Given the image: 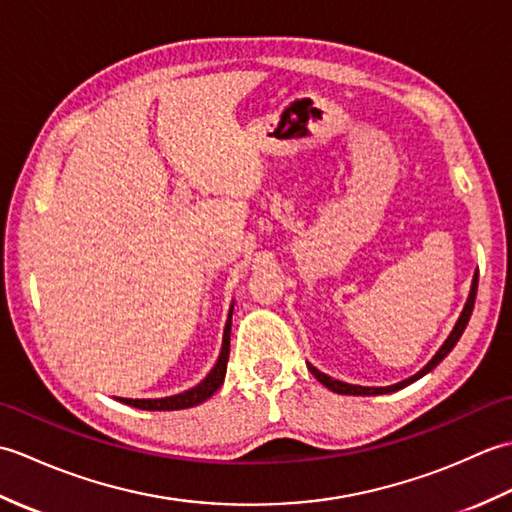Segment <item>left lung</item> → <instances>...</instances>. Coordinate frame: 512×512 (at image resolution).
Segmentation results:
<instances>
[{
	"label": "left lung",
	"mask_w": 512,
	"mask_h": 512,
	"mask_svg": "<svg viewBox=\"0 0 512 512\" xmlns=\"http://www.w3.org/2000/svg\"><path fill=\"white\" fill-rule=\"evenodd\" d=\"M475 295H477V273H475V277H473V286H471L469 301H466V306H464V310H462V314H460L458 323H455L453 332L449 334V339L444 341V345L440 347L438 354L433 356L431 361H429L427 365H424L416 376H411V378H407V380H402V383H398V385H391V387H361V385L341 383V380H334V378H330V376H325L323 372H319V369H317V367H312V365H308V369L312 372V376L319 380L321 385H325V387H328L330 391H334V394H347V396H378V394H389V391H398V389H402V387L411 385L413 380H418V378H422L424 374H429L431 369L436 367V365L442 361V358L447 356V354L453 350L455 343L460 341V336H462V332H464V328H466V323H469V319H471V312H473V306H475Z\"/></svg>",
	"instance_id": "left-lung-1"
}]
</instances>
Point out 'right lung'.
Wrapping results in <instances>:
<instances>
[{"mask_svg":"<svg viewBox=\"0 0 512 512\" xmlns=\"http://www.w3.org/2000/svg\"><path fill=\"white\" fill-rule=\"evenodd\" d=\"M228 352H231V317L226 321L224 328V341H222V354L217 358L215 367L211 369V374L206 376L198 387H193L184 394L178 396H169V398H156V400H132V398H118L129 407L136 409H145V411H173V409H187L195 407L204 402L206 398H211L220 385L224 383V374H226V363H228Z\"/></svg>","mask_w":512,"mask_h":512,"instance_id":"add662e5","label":"right lung"}]
</instances>
